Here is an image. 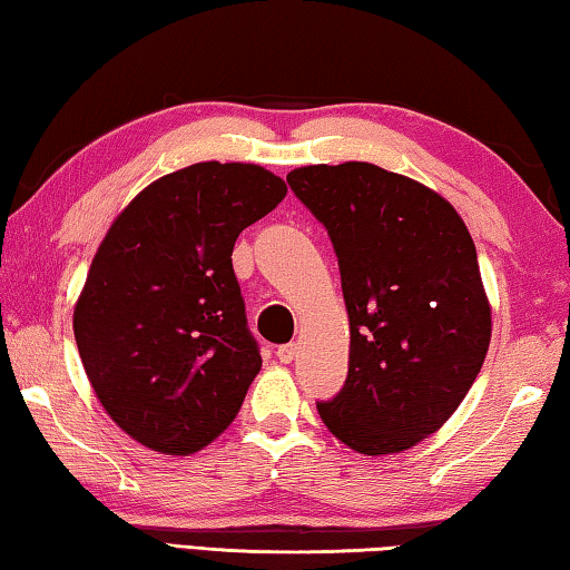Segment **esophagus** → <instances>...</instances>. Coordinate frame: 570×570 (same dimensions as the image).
I'll use <instances>...</instances> for the list:
<instances>
[{
	"label": "esophagus",
	"instance_id": "34e87169",
	"mask_svg": "<svg viewBox=\"0 0 570 570\" xmlns=\"http://www.w3.org/2000/svg\"><path fill=\"white\" fill-rule=\"evenodd\" d=\"M296 354H298V346H296L294 342H292V344H284V346H278V352H276L278 362H284V364L294 362V360H296Z\"/></svg>",
	"mask_w": 570,
	"mask_h": 570
}]
</instances>
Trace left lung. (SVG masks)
<instances>
[{
    "label": "left lung",
    "mask_w": 570,
    "mask_h": 570,
    "mask_svg": "<svg viewBox=\"0 0 570 570\" xmlns=\"http://www.w3.org/2000/svg\"><path fill=\"white\" fill-rule=\"evenodd\" d=\"M286 180L330 230L350 316V374L320 417L360 455L410 450L460 407L493 334L465 220L374 163H320Z\"/></svg>",
    "instance_id": "obj_1"
}]
</instances>
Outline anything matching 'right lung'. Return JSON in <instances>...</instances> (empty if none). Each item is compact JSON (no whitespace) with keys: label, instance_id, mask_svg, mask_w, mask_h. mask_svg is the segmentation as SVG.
Masks as SVG:
<instances>
[{"label":"right lung","instance_id":"obj_1","mask_svg":"<svg viewBox=\"0 0 570 570\" xmlns=\"http://www.w3.org/2000/svg\"><path fill=\"white\" fill-rule=\"evenodd\" d=\"M286 190L254 163H193L142 188L95 250L77 352L108 417L148 450L193 455L236 420L262 354L230 254Z\"/></svg>","mask_w":570,"mask_h":570}]
</instances>
